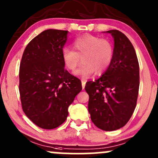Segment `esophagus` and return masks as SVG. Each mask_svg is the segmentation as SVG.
<instances>
[{"mask_svg":"<svg viewBox=\"0 0 158 158\" xmlns=\"http://www.w3.org/2000/svg\"><path fill=\"white\" fill-rule=\"evenodd\" d=\"M85 83H86V81L84 80V79H81V86H82V89H84L85 88Z\"/></svg>","mask_w":158,"mask_h":158,"instance_id":"34e87169","label":"esophagus"}]
</instances>
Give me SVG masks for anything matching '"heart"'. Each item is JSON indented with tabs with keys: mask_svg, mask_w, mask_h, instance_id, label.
<instances>
[{
	"mask_svg": "<svg viewBox=\"0 0 158 158\" xmlns=\"http://www.w3.org/2000/svg\"><path fill=\"white\" fill-rule=\"evenodd\" d=\"M76 50L64 48L62 56L67 68L74 70L81 61L83 63L74 74L86 79L96 73L101 75L106 72L111 64L114 57V47L109 40L101 39L97 35L85 34L73 41Z\"/></svg>",
	"mask_w": 158,
	"mask_h": 158,
	"instance_id": "obj_1",
	"label": "heart"
}]
</instances>
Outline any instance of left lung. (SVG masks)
Instances as JSON below:
<instances>
[{"instance_id":"obj_1","label":"left lung","mask_w":158,"mask_h":158,"mask_svg":"<svg viewBox=\"0 0 158 158\" xmlns=\"http://www.w3.org/2000/svg\"><path fill=\"white\" fill-rule=\"evenodd\" d=\"M114 40V57L99 79L86 83L92 122L103 131H114L128 122L137 105L139 63L133 45L122 32L107 31Z\"/></svg>"}]
</instances>
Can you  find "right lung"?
<instances>
[{"label": "right lung", "instance_id": "add662e5", "mask_svg": "<svg viewBox=\"0 0 158 158\" xmlns=\"http://www.w3.org/2000/svg\"><path fill=\"white\" fill-rule=\"evenodd\" d=\"M68 31L47 30L23 51L19 69L22 109L32 123L53 129L66 120L68 107L82 89L81 82L64 69L63 48Z\"/></svg>", "mask_w": 158, "mask_h": 158}]
</instances>
